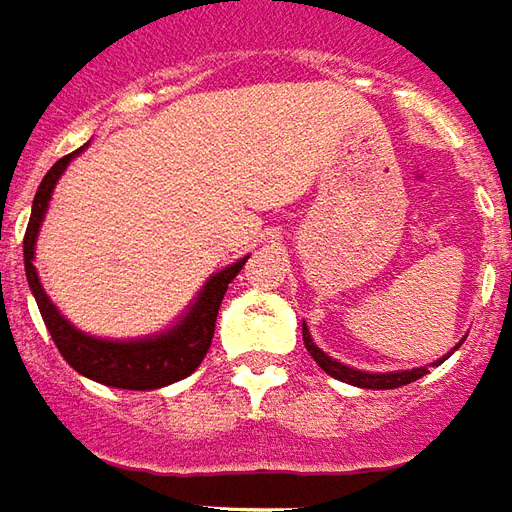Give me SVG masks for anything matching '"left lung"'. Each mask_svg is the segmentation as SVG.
I'll return each instance as SVG.
<instances>
[{"instance_id":"obj_1","label":"left lung","mask_w":512,"mask_h":512,"mask_svg":"<svg viewBox=\"0 0 512 512\" xmlns=\"http://www.w3.org/2000/svg\"><path fill=\"white\" fill-rule=\"evenodd\" d=\"M303 344H306V350L311 353V358L320 364L322 372H328L331 378L342 380V383L358 386V389H400V386H408L413 380H419L427 375V366L402 369V372H361V369H353V366L339 364L336 358H331L328 353H322L320 347L314 344V339H311V333H308L306 328V322H303ZM455 350H458V347H455ZM444 361H447V355L438 358L433 366L444 364Z\"/></svg>"}]
</instances>
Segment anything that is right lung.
I'll return each instance as SVG.
<instances>
[{
    "instance_id": "add662e5",
    "label": "right lung",
    "mask_w": 512,
    "mask_h": 512,
    "mask_svg": "<svg viewBox=\"0 0 512 512\" xmlns=\"http://www.w3.org/2000/svg\"><path fill=\"white\" fill-rule=\"evenodd\" d=\"M82 151H85V146L76 148L74 154H68V157L57 159L52 170L43 176L38 192H35L30 226H27V234H24L27 281H30L35 303L41 308V317L49 333H52L57 350L79 375L96 380V383H104V386H112V389H162V386H170V383L192 375L198 369V364L204 361V355L212 347L217 311H220L223 295H226L228 284L245 267L248 256L212 275L204 289L198 292L195 303L187 308V314L165 333L146 336V339H132V342H118V339L112 342V339H96V336L76 331L74 325L57 311L52 300L46 297L32 259H35V239H38L43 217H46V209H49V201H52L54 184L63 176L68 162L79 157Z\"/></svg>"
}]
</instances>
